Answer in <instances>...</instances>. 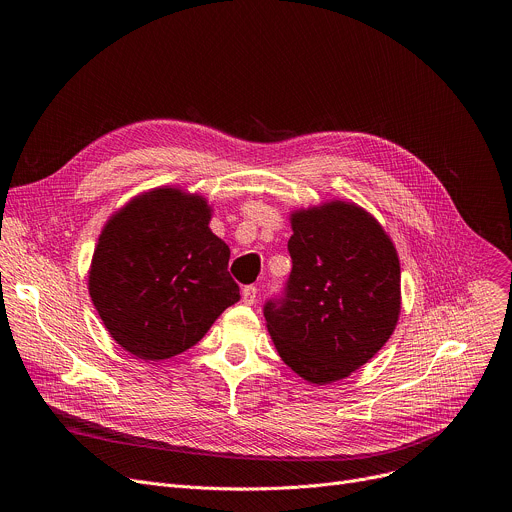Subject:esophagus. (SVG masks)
<instances>
[{
  "mask_svg": "<svg viewBox=\"0 0 512 512\" xmlns=\"http://www.w3.org/2000/svg\"><path fill=\"white\" fill-rule=\"evenodd\" d=\"M255 298H257V287L255 285H245L243 287V302L247 306H251V304H255Z\"/></svg>",
  "mask_w": 512,
  "mask_h": 512,
  "instance_id": "obj_1",
  "label": "esophagus"
}]
</instances>
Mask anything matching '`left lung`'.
I'll return each mask as SVG.
<instances>
[{"mask_svg":"<svg viewBox=\"0 0 512 512\" xmlns=\"http://www.w3.org/2000/svg\"><path fill=\"white\" fill-rule=\"evenodd\" d=\"M291 273L263 308L281 360L312 385L346 379L391 338L401 267L377 218L332 200L291 212Z\"/></svg>","mask_w":512,"mask_h":512,"instance_id":"obj_1","label":"left lung"}]
</instances>
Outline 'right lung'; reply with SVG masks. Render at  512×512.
<instances>
[{"instance_id":"right-lung-1","label":"right lung","mask_w":512,"mask_h":512,"mask_svg":"<svg viewBox=\"0 0 512 512\" xmlns=\"http://www.w3.org/2000/svg\"><path fill=\"white\" fill-rule=\"evenodd\" d=\"M210 216L206 198L164 186L129 200L103 227L89 294L129 354L172 358L239 302L231 249L208 229Z\"/></svg>"}]
</instances>
